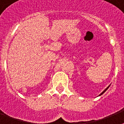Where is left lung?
Returning <instances> with one entry per match:
<instances>
[{"label":"left lung","mask_w":124,"mask_h":124,"mask_svg":"<svg viewBox=\"0 0 124 124\" xmlns=\"http://www.w3.org/2000/svg\"><path fill=\"white\" fill-rule=\"evenodd\" d=\"M109 86H108V87H107V88H106V89H105V90H104V91H103V92H102V93H101V94H100V95H101V94H103V93H105V92H106V90H107V89H108V88H109Z\"/></svg>","instance_id":"left-lung-1"}]
</instances>
